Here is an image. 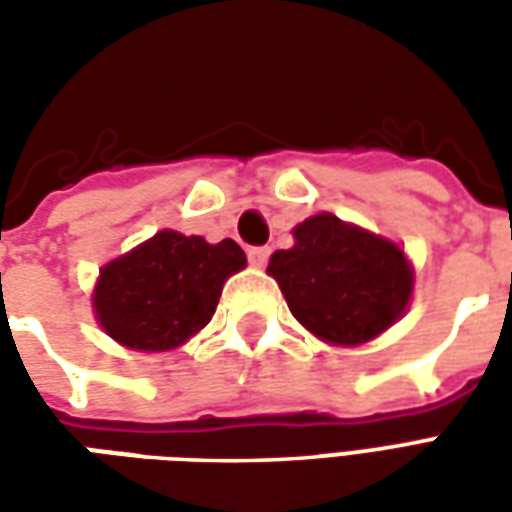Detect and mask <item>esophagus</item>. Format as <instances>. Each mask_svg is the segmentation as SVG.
Masks as SVG:
<instances>
[{"instance_id": "34e87169", "label": "esophagus", "mask_w": 512, "mask_h": 512, "mask_svg": "<svg viewBox=\"0 0 512 512\" xmlns=\"http://www.w3.org/2000/svg\"><path fill=\"white\" fill-rule=\"evenodd\" d=\"M268 255H271V249H268V246H249V252H246L249 263H252L255 268L266 266Z\"/></svg>"}]
</instances>
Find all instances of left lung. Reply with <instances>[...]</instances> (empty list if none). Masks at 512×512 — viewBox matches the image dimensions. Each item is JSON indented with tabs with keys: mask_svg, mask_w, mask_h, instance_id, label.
Instances as JSON below:
<instances>
[{
	"mask_svg": "<svg viewBox=\"0 0 512 512\" xmlns=\"http://www.w3.org/2000/svg\"><path fill=\"white\" fill-rule=\"evenodd\" d=\"M296 244L271 255L293 318L332 345H362L406 312L414 271L403 249L337 219L310 216L293 230Z\"/></svg>",
	"mask_w": 512,
	"mask_h": 512,
	"instance_id": "8db88e82",
	"label": "left lung"
}]
</instances>
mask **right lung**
Listing matches in <instances>:
<instances>
[{
  "label": "right lung",
  "instance_id": "add662e5",
  "mask_svg": "<svg viewBox=\"0 0 512 512\" xmlns=\"http://www.w3.org/2000/svg\"><path fill=\"white\" fill-rule=\"evenodd\" d=\"M246 266L241 246L224 238L161 230L101 268L95 318L131 351H172L211 321L227 279Z\"/></svg>",
  "mask_w": 512,
  "mask_h": 512
}]
</instances>
